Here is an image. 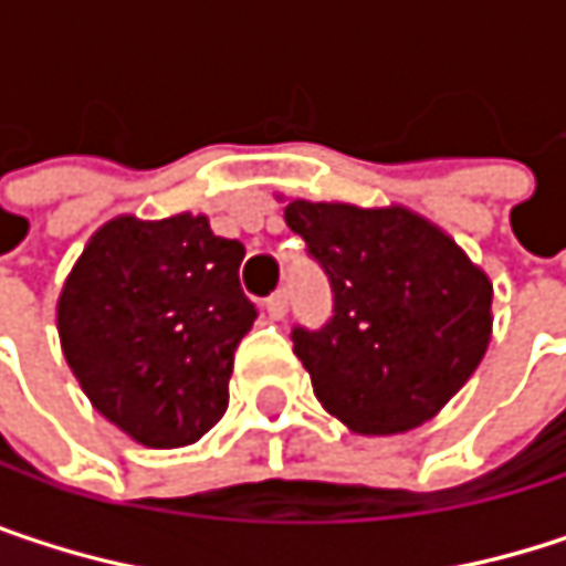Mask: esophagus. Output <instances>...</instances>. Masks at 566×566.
Listing matches in <instances>:
<instances>
[{"label":"esophagus","instance_id":"34e87169","mask_svg":"<svg viewBox=\"0 0 566 566\" xmlns=\"http://www.w3.org/2000/svg\"><path fill=\"white\" fill-rule=\"evenodd\" d=\"M265 311H269L272 321H282L284 314H287V291H275V294L265 301Z\"/></svg>","mask_w":566,"mask_h":566}]
</instances>
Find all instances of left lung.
<instances>
[{
  "label": "left lung",
  "mask_w": 566,
  "mask_h": 566,
  "mask_svg": "<svg viewBox=\"0 0 566 566\" xmlns=\"http://www.w3.org/2000/svg\"><path fill=\"white\" fill-rule=\"evenodd\" d=\"M284 222L334 287V317L291 334L321 406L357 436L429 422L489 350V275L406 206L291 199Z\"/></svg>",
  "instance_id": "left-lung-1"
}]
</instances>
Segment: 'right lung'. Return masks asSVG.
Returning a JSON list of instances; mask_svg holds the SVG:
<instances>
[{
    "instance_id": "obj_1",
    "label": "right lung",
    "mask_w": 566,
    "mask_h": 566,
    "mask_svg": "<svg viewBox=\"0 0 566 566\" xmlns=\"http://www.w3.org/2000/svg\"><path fill=\"white\" fill-rule=\"evenodd\" d=\"M242 242L206 216H114L57 294V337L91 406L147 449L199 442L229 406L255 304L239 287Z\"/></svg>"
}]
</instances>
